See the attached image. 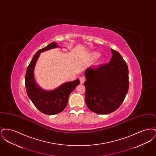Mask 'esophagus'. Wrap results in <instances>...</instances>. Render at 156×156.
I'll return each instance as SVG.
<instances>
[{"mask_svg": "<svg viewBox=\"0 0 156 156\" xmlns=\"http://www.w3.org/2000/svg\"><path fill=\"white\" fill-rule=\"evenodd\" d=\"M80 83L81 84H83L84 83V82L85 81V77L84 76H81L80 78Z\"/></svg>", "mask_w": 156, "mask_h": 156, "instance_id": "esophagus-1", "label": "esophagus"}]
</instances>
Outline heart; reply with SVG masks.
Listing matches in <instances>:
<instances>
[{"mask_svg":"<svg viewBox=\"0 0 156 156\" xmlns=\"http://www.w3.org/2000/svg\"><path fill=\"white\" fill-rule=\"evenodd\" d=\"M100 55V53H99L98 52H93L92 53H90V58L91 59H97V58H98ZM103 61V59L102 58L101 59H98L96 62L95 64L96 65H99L101 64Z\"/></svg>","mask_w":156,"mask_h":156,"instance_id":"obj_1","label":"heart"}]
</instances>
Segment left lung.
<instances>
[{"label": "left lung", "mask_w": 156, "mask_h": 156, "mask_svg": "<svg viewBox=\"0 0 156 156\" xmlns=\"http://www.w3.org/2000/svg\"><path fill=\"white\" fill-rule=\"evenodd\" d=\"M111 59L107 64L89 67L85 70V102L91 111L109 114L123 102L129 89V71L119 52L111 48Z\"/></svg>", "instance_id": "left-lung-1"}]
</instances>
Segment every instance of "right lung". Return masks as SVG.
<instances>
[{
	"label": "right lung",
	"mask_w": 156,
	"mask_h": 156,
	"mask_svg": "<svg viewBox=\"0 0 156 156\" xmlns=\"http://www.w3.org/2000/svg\"><path fill=\"white\" fill-rule=\"evenodd\" d=\"M59 47L57 43L52 42L38 50L31 59L25 76L28 97L38 110L48 115H55L62 111L67 106L70 94L80 84V80L78 78L73 81L65 82L55 89L47 90L42 89L35 81L34 68L41 52Z\"/></svg>",
	"instance_id": "add662e5"
}]
</instances>
